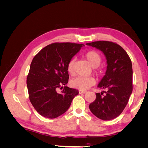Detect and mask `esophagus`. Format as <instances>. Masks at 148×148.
Returning <instances> with one entry per match:
<instances>
[{
  "label": "esophagus",
  "mask_w": 148,
  "mask_h": 148,
  "mask_svg": "<svg viewBox=\"0 0 148 148\" xmlns=\"http://www.w3.org/2000/svg\"><path fill=\"white\" fill-rule=\"evenodd\" d=\"M86 91H84V90H79V94H85L86 93Z\"/></svg>",
  "instance_id": "obj_1"
}]
</instances>
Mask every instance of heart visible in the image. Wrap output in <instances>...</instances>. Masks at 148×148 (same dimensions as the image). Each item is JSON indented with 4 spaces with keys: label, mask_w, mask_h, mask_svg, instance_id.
<instances>
[{
    "label": "heart",
    "mask_w": 148,
    "mask_h": 148,
    "mask_svg": "<svg viewBox=\"0 0 148 148\" xmlns=\"http://www.w3.org/2000/svg\"><path fill=\"white\" fill-rule=\"evenodd\" d=\"M84 57L93 68H97L99 66L102 62V57L101 54L96 51H89L85 53ZM75 61L76 59L73 57L70 60L68 65H67V71L71 75L74 74ZM95 72L97 75H101V71L98 70H96ZM95 84V79L91 77H79L73 79L70 82V85L71 86L80 89V90H86V89L93 86Z\"/></svg>",
    "instance_id": "obj_1"
}]
</instances>
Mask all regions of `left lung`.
<instances>
[{"label": "left lung", "instance_id": "8db88e82", "mask_svg": "<svg viewBox=\"0 0 148 148\" xmlns=\"http://www.w3.org/2000/svg\"><path fill=\"white\" fill-rule=\"evenodd\" d=\"M86 45L101 51L107 63L106 74L97 85L106 91L96 93V99L89 104V108L97 118L112 120L122 112L133 91L131 59L117 43L99 41L86 43Z\"/></svg>", "mask_w": 148, "mask_h": 148}]
</instances>
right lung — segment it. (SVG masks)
Masks as SVG:
<instances>
[{
    "label": "right lung",
    "instance_id": "1",
    "mask_svg": "<svg viewBox=\"0 0 148 148\" xmlns=\"http://www.w3.org/2000/svg\"><path fill=\"white\" fill-rule=\"evenodd\" d=\"M83 46L71 42L52 43L33 58L26 84L31 103L43 117L54 119L64 114L78 94L77 89L65 86L69 78L67 65ZM58 88L62 89L61 93L57 92Z\"/></svg>",
    "mask_w": 148,
    "mask_h": 148
}]
</instances>
